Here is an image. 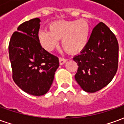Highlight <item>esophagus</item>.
Listing matches in <instances>:
<instances>
[{"mask_svg": "<svg viewBox=\"0 0 124 124\" xmlns=\"http://www.w3.org/2000/svg\"><path fill=\"white\" fill-rule=\"evenodd\" d=\"M67 60L63 58H59V62H60V65H63L64 64L65 62H66Z\"/></svg>", "mask_w": 124, "mask_h": 124, "instance_id": "esophagus-1", "label": "esophagus"}]
</instances>
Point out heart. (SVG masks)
<instances>
[{"label": "heart", "mask_w": 124, "mask_h": 124, "mask_svg": "<svg viewBox=\"0 0 124 124\" xmlns=\"http://www.w3.org/2000/svg\"><path fill=\"white\" fill-rule=\"evenodd\" d=\"M49 31H40L38 38L41 45L48 51H52L62 39L63 48L70 54H77L85 48L90 37V27L84 19L52 22Z\"/></svg>", "instance_id": "1"}]
</instances>
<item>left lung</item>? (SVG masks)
Wrapping results in <instances>:
<instances>
[{
  "label": "left lung",
  "instance_id": "8db88e82",
  "mask_svg": "<svg viewBox=\"0 0 124 124\" xmlns=\"http://www.w3.org/2000/svg\"><path fill=\"white\" fill-rule=\"evenodd\" d=\"M117 38L104 23L93 28L85 48L73 60L78 64L75 79L87 92L99 91L112 80L117 70Z\"/></svg>",
  "mask_w": 124,
  "mask_h": 124
}]
</instances>
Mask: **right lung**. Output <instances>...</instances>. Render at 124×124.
Wrapping results in <instances>:
<instances>
[{
	"label": "right lung",
	"mask_w": 124,
	"mask_h": 124,
	"mask_svg": "<svg viewBox=\"0 0 124 124\" xmlns=\"http://www.w3.org/2000/svg\"><path fill=\"white\" fill-rule=\"evenodd\" d=\"M40 23L36 18L21 24L8 46L13 80L22 90L36 96L48 92L59 66L58 58L41 46Z\"/></svg>",
	"instance_id": "right-lung-1"
}]
</instances>
